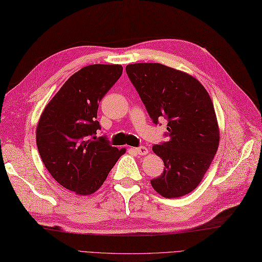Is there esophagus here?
<instances>
[{
  "mask_svg": "<svg viewBox=\"0 0 262 262\" xmlns=\"http://www.w3.org/2000/svg\"><path fill=\"white\" fill-rule=\"evenodd\" d=\"M134 151H136V152H137L138 154H140V155L147 154V152H148L147 147H146V146H143V145H141V146H139V147H136V148H134Z\"/></svg>",
  "mask_w": 262,
  "mask_h": 262,
  "instance_id": "1",
  "label": "esophagus"
}]
</instances>
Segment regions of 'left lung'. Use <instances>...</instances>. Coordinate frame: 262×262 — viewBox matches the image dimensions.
Wrapping results in <instances>:
<instances>
[{
    "mask_svg": "<svg viewBox=\"0 0 262 262\" xmlns=\"http://www.w3.org/2000/svg\"><path fill=\"white\" fill-rule=\"evenodd\" d=\"M126 74L155 124L167 120L168 141L152 146L164 171L151 180L166 199L194 190L209 168L219 144L214 105L203 84L180 70L157 62L131 63Z\"/></svg>",
    "mask_w": 262,
    "mask_h": 262,
    "instance_id": "1",
    "label": "left lung"
}]
</instances>
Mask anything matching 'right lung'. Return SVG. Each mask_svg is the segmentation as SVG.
<instances>
[{"mask_svg": "<svg viewBox=\"0 0 262 262\" xmlns=\"http://www.w3.org/2000/svg\"><path fill=\"white\" fill-rule=\"evenodd\" d=\"M121 65H90L63 83L46 105L36 144L47 171L78 195L99 189L125 148L111 146L97 121L99 102L122 75ZM95 140H94L93 139Z\"/></svg>", "mask_w": 262, "mask_h": 262, "instance_id": "add662e5", "label": "right lung"}]
</instances>
